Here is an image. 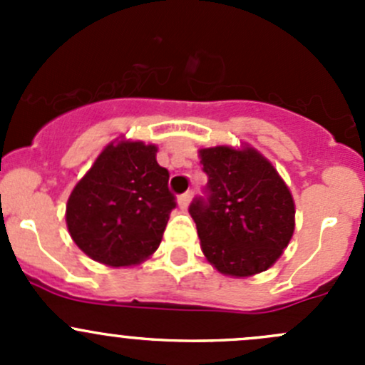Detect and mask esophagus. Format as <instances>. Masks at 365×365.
<instances>
[{
    "instance_id": "esophagus-1",
    "label": "esophagus",
    "mask_w": 365,
    "mask_h": 365,
    "mask_svg": "<svg viewBox=\"0 0 365 365\" xmlns=\"http://www.w3.org/2000/svg\"><path fill=\"white\" fill-rule=\"evenodd\" d=\"M190 200H192V190H187V192H183L182 196L178 197V205H180V208L185 210L187 206H189Z\"/></svg>"
}]
</instances>
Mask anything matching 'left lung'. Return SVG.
<instances>
[{"label": "left lung", "instance_id": "obj_1", "mask_svg": "<svg viewBox=\"0 0 365 365\" xmlns=\"http://www.w3.org/2000/svg\"><path fill=\"white\" fill-rule=\"evenodd\" d=\"M208 176L189 213L205 256L222 274L247 277L277 261L295 230L289 189L256 150H201Z\"/></svg>", "mask_w": 365, "mask_h": 365}]
</instances>
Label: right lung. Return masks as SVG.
Instances as JSON below:
<instances>
[{
	"mask_svg": "<svg viewBox=\"0 0 365 365\" xmlns=\"http://www.w3.org/2000/svg\"><path fill=\"white\" fill-rule=\"evenodd\" d=\"M155 153L139 141L109 145L72 190L70 237L91 259L125 267L157 251L176 197Z\"/></svg>",
	"mask_w": 365,
	"mask_h": 365,
	"instance_id": "right-lung-1",
	"label": "right lung"
}]
</instances>
